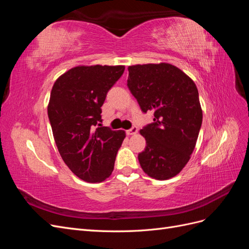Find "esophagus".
Wrapping results in <instances>:
<instances>
[{
    "label": "esophagus",
    "instance_id": "34e87169",
    "mask_svg": "<svg viewBox=\"0 0 249 249\" xmlns=\"http://www.w3.org/2000/svg\"><path fill=\"white\" fill-rule=\"evenodd\" d=\"M138 132V129H137V126H132L131 127V129L130 130H126V135H129V136H130V135H135V134H136Z\"/></svg>",
    "mask_w": 249,
    "mask_h": 249
}]
</instances>
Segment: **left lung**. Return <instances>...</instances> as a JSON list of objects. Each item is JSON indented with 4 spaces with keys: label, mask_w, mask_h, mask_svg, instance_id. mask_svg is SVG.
Returning a JSON list of instances; mask_svg holds the SVG:
<instances>
[{
    "label": "left lung",
    "mask_w": 249,
    "mask_h": 249,
    "mask_svg": "<svg viewBox=\"0 0 249 249\" xmlns=\"http://www.w3.org/2000/svg\"><path fill=\"white\" fill-rule=\"evenodd\" d=\"M127 87L143 113L154 122L140 130L146 146L138 155L140 166L156 179L176 177L190 159L202 122L194 82L169 63L129 66Z\"/></svg>",
    "instance_id": "obj_1"
}]
</instances>
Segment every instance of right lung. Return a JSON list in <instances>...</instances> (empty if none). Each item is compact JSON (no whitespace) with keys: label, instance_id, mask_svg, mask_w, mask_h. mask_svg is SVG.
Instances as JSON below:
<instances>
[{"label":"right lung","instance_id":"1","mask_svg":"<svg viewBox=\"0 0 249 249\" xmlns=\"http://www.w3.org/2000/svg\"><path fill=\"white\" fill-rule=\"evenodd\" d=\"M124 66H77L52 88L48 115L64 163L81 179L100 183L111 176L125 137L123 130L101 126L103 104Z\"/></svg>","mask_w":249,"mask_h":249}]
</instances>
